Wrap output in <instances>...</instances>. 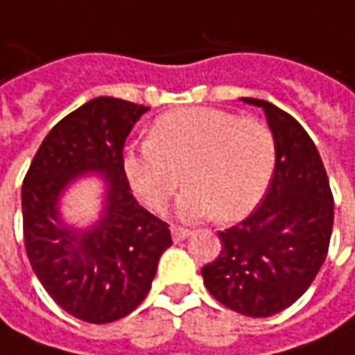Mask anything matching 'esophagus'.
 I'll return each instance as SVG.
<instances>
[{"label":"esophagus","mask_w":355,"mask_h":355,"mask_svg":"<svg viewBox=\"0 0 355 355\" xmlns=\"http://www.w3.org/2000/svg\"><path fill=\"white\" fill-rule=\"evenodd\" d=\"M171 234H173V240H175V242H180V240H184V238L190 236V230L173 225V227H171Z\"/></svg>","instance_id":"1"}]
</instances>
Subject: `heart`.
<instances>
[{
    "label": "heart",
    "instance_id": "heart-1",
    "mask_svg": "<svg viewBox=\"0 0 355 355\" xmlns=\"http://www.w3.org/2000/svg\"><path fill=\"white\" fill-rule=\"evenodd\" d=\"M277 165L275 135L263 121L213 107H184L155 119L150 140L128 146L123 167L136 196L163 211L182 182L186 219L246 217L261 202Z\"/></svg>",
    "mask_w": 355,
    "mask_h": 355
}]
</instances>
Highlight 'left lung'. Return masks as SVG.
I'll return each mask as SVG.
<instances>
[{
	"mask_svg": "<svg viewBox=\"0 0 355 355\" xmlns=\"http://www.w3.org/2000/svg\"><path fill=\"white\" fill-rule=\"evenodd\" d=\"M242 100L265 109L277 165L257 209L217 232L223 248L202 277L223 306L248 317H269L292 306L315 281L333 234L334 200L304 126L269 101Z\"/></svg>",
	"mask_w": 355,
	"mask_h": 355,
	"instance_id": "8db88e82",
	"label": "left lung"
}]
</instances>
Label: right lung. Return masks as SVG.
<instances>
[{
	"mask_svg": "<svg viewBox=\"0 0 355 355\" xmlns=\"http://www.w3.org/2000/svg\"><path fill=\"white\" fill-rule=\"evenodd\" d=\"M148 109L105 96L84 103L49 130L22 180L28 261L57 306L86 323H113L135 311L173 244L169 225L130 194L123 167L126 136ZM88 170L110 178L108 205L98 227L78 235L60 225L56 200Z\"/></svg>",
	"mask_w": 355,
	"mask_h": 355,
	"instance_id": "add662e5",
	"label": "right lung"
}]
</instances>
